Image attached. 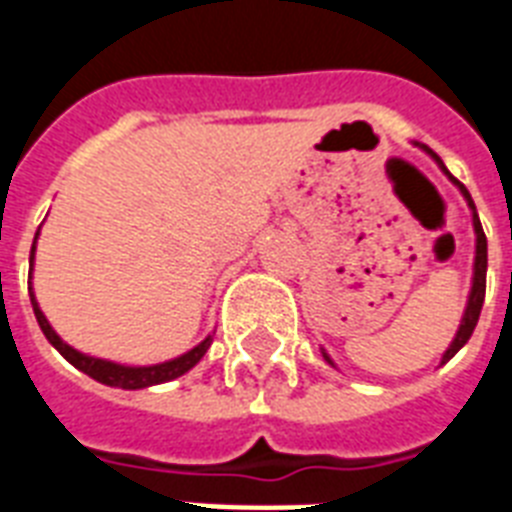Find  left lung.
Returning <instances> with one entry per match:
<instances>
[{
  "mask_svg": "<svg viewBox=\"0 0 512 512\" xmlns=\"http://www.w3.org/2000/svg\"><path fill=\"white\" fill-rule=\"evenodd\" d=\"M414 146H420V143H414ZM425 154H430V159H436V164L441 167V172H444L449 180H452L457 188H460V193L465 196V201H468L470 212H473V231H476V260H473V284H470V295H468V305H465V313H462V321H460V329H457V335H454L452 345L446 348V353L441 356V364H446L449 358L457 353V350L465 345V342L470 340V335H473V329H476L478 324V316H481V308H484V295H486V236H484V228H481V220H478V212H476V204H473V199H470L468 188L457 180V177L452 175V172L446 170L444 162L438 159V154H433L428 146H420ZM324 353V361L327 364L335 366V361L329 358L327 350H321Z\"/></svg>",
  "mask_w": 512,
  "mask_h": 512,
  "instance_id": "1",
  "label": "left lung"
}]
</instances>
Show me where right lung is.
Instances as JSON below:
<instances>
[{
    "label": "right lung",
    "mask_w": 512,
    "mask_h": 512,
    "mask_svg": "<svg viewBox=\"0 0 512 512\" xmlns=\"http://www.w3.org/2000/svg\"><path fill=\"white\" fill-rule=\"evenodd\" d=\"M36 239H39V231L34 236V244H31V257H28V263H31V271H34V252H36ZM31 284V281H28ZM28 295H31V305H34V316L39 321V327H42L44 337L50 340V345L58 350L60 356L66 358L68 364H74L79 372H84L92 380L103 382V385H111V388H122V390H140V388H151V385H162V382H170L180 374H185L188 369L199 364L204 353L212 345V335H207L204 340L191 348L183 356L170 358V361H162V364H151V366H124L116 364V361H106V358H95L87 356V353H79L76 348H71L68 342L60 340V335L55 329L50 327V321L42 313L39 303H36L34 289L28 287Z\"/></svg>",
    "instance_id": "1"
}]
</instances>
